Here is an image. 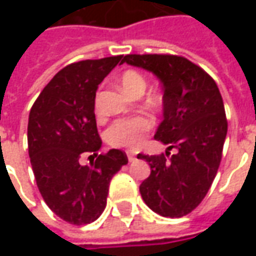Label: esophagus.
Returning a JSON list of instances; mask_svg holds the SVG:
<instances>
[{"label":"esophagus","mask_w":256,"mask_h":256,"mask_svg":"<svg viewBox=\"0 0 256 256\" xmlns=\"http://www.w3.org/2000/svg\"><path fill=\"white\" fill-rule=\"evenodd\" d=\"M128 162L136 160V155H134V154H132V152H128Z\"/></svg>","instance_id":"esophagus-1"}]
</instances>
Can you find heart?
I'll use <instances>...</instances> for the list:
<instances>
[{"mask_svg":"<svg viewBox=\"0 0 256 256\" xmlns=\"http://www.w3.org/2000/svg\"><path fill=\"white\" fill-rule=\"evenodd\" d=\"M123 89L130 94H141L146 88L144 75L136 70H128L120 76ZM96 111L98 112V102L96 101ZM154 126V119L148 114H137L133 116L120 118L106 128V142L111 146L134 150L142 144L145 136Z\"/></svg>","mask_w":256,"mask_h":256,"instance_id":"obj_1","label":"heart"}]
</instances>
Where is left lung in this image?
Listing matches in <instances>:
<instances>
[{
  "label": "left lung",
  "mask_w": 256,
  "mask_h": 256,
  "mask_svg": "<svg viewBox=\"0 0 256 256\" xmlns=\"http://www.w3.org/2000/svg\"><path fill=\"white\" fill-rule=\"evenodd\" d=\"M123 62L155 74L164 90V119L155 138L168 148L137 155L150 166L140 193L156 214L181 218L202 203L218 172L228 133L222 96L214 79L182 56L126 54Z\"/></svg>",
  "instance_id": "obj_1"
}]
</instances>
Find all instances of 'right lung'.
I'll return each mask as SVG.
<instances>
[{
  "label": "right lung",
  "instance_id": "add662e5",
  "mask_svg": "<svg viewBox=\"0 0 256 256\" xmlns=\"http://www.w3.org/2000/svg\"><path fill=\"white\" fill-rule=\"evenodd\" d=\"M123 56L82 60L60 70L44 88L28 116L31 167L42 198L72 225L94 222L106 208L112 177L128 164L120 150L98 155L96 90ZM90 154V166L80 159Z\"/></svg>",
  "mask_w": 256,
  "mask_h": 256
}]
</instances>
